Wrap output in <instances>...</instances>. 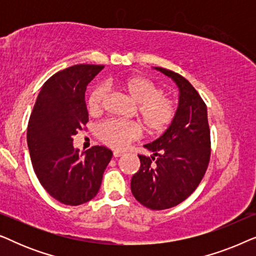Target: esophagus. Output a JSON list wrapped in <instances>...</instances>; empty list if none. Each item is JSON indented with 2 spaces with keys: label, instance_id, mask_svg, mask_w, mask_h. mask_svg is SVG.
I'll list each match as a JSON object with an SVG mask.
<instances>
[{
  "label": "esophagus",
  "instance_id": "34e87169",
  "mask_svg": "<svg viewBox=\"0 0 256 256\" xmlns=\"http://www.w3.org/2000/svg\"><path fill=\"white\" fill-rule=\"evenodd\" d=\"M122 155H124V152H113V156L115 157V158H116V157H121Z\"/></svg>",
  "mask_w": 256,
  "mask_h": 256
}]
</instances>
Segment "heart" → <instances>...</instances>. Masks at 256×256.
I'll list each match as a JSON object with an SVG mask.
<instances>
[{"mask_svg": "<svg viewBox=\"0 0 256 256\" xmlns=\"http://www.w3.org/2000/svg\"><path fill=\"white\" fill-rule=\"evenodd\" d=\"M116 85L136 102V115L149 134H160L171 124L177 113V104L164 94L162 87L142 76L110 82ZM108 94V86L101 84L90 90L87 104L92 113L104 108ZM96 135L104 144L113 149H124L141 135V128L130 121L107 120L96 127Z\"/></svg>", "mask_w": 256, "mask_h": 256, "instance_id": "obj_1", "label": "heart"}]
</instances>
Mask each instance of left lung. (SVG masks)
Here are the masks:
<instances>
[{
    "label": "left lung",
    "instance_id": "8db88e82",
    "mask_svg": "<svg viewBox=\"0 0 256 256\" xmlns=\"http://www.w3.org/2000/svg\"><path fill=\"white\" fill-rule=\"evenodd\" d=\"M180 88L176 116L162 136L144 144L152 157L138 155L141 166L132 177L136 200L152 210L174 208L194 192L204 177L211 156L208 108L184 76L163 68Z\"/></svg>",
    "mask_w": 256,
    "mask_h": 256
}]
</instances>
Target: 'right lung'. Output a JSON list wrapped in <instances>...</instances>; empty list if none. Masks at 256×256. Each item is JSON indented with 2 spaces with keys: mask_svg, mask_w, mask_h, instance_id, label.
<instances>
[{
  "mask_svg": "<svg viewBox=\"0 0 256 256\" xmlns=\"http://www.w3.org/2000/svg\"><path fill=\"white\" fill-rule=\"evenodd\" d=\"M102 68L80 64L56 73L40 88L30 115L26 141L34 174L62 204L82 205L96 197L113 156L104 146L85 152L73 146V136L88 122L86 87Z\"/></svg>",
  "mask_w": 256,
  "mask_h": 256,
  "instance_id": "add662e5",
  "label": "right lung"
}]
</instances>
